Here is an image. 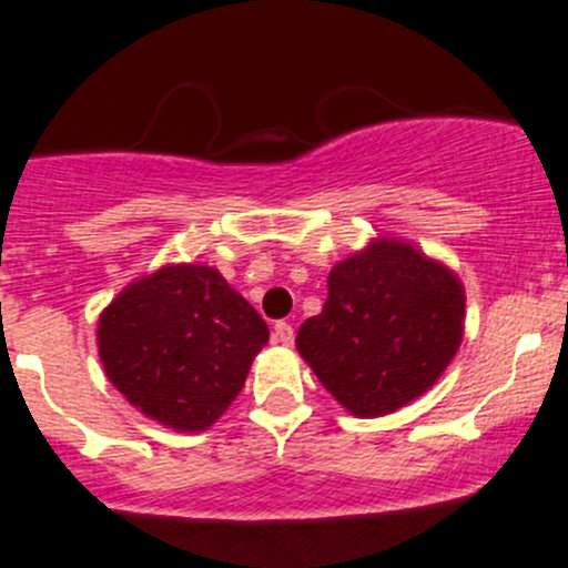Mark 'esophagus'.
<instances>
[{
    "label": "esophagus",
    "instance_id": "34e87169",
    "mask_svg": "<svg viewBox=\"0 0 568 568\" xmlns=\"http://www.w3.org/2000/svg\"><path fill=\"white\" fill-rule=\"evenodd\" d=\"M272 341L280 343V346H291V343H294V326H291L288 321H277L272 332Z\"/></svg>",
    "mask_w": 568,
    "mask_h": 568
}]
</instances>
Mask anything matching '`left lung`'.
I'll use <instances>...</instances> for the list:
<instances>
[{
	"mask_svg": "<svg viewBox=\"0 0 568 568\" xmlns=\"http://www.w3.org/2000/svg\"><path fill=\"white\" fill-rule=\"evenodd\" d=\"M326 302L296 335L318 382L359 417L387 415L426 393L462 343L464 291L439 263L376 242L337 263Z\"/></svg>",
	"mask_w": 568,
	"mask_h": 568,
	"instance_id": "obj_1",
	"label": "left lung"
}]
</instances>
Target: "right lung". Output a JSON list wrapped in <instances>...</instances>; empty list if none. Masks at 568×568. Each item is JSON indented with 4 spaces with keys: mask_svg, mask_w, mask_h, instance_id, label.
Here are the masks:
<instances>
[{
    "mask_svg": "<svg viewBox=\"0 0 568 568\" xmlns=\"http://www.w3.org/2000/svg\"><path fill=\"white\" fill-rule=\"evenodd\" d=\"M266 321L211 266H168L125 288L99 321V354L129 404L203 432L242 393Z\"/></svg>",
    "mask_w": 568,
    "mask_h": 568,
    "instance_id": "right-lung-1",
    "label": "right lung"
}]
</instances>
